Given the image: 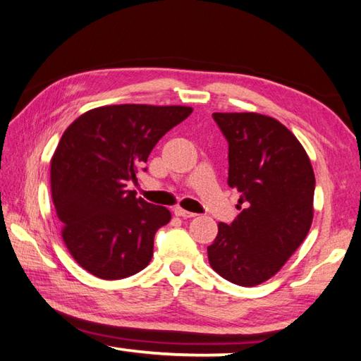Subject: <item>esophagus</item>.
<instances>
[{
    "label": "esophagus",
    "instance_id": "obj_1",
    "mask_svg": "<svg viewBox=\"0 0 361 361\" xmlns=\"http://www.w3.org/2000/svg\"><path fill=\"white\" fill-rule=\"evenodd\" d=\"M175 214L176 216H180V218H194V216H197L195 213H191V212H186V209H183V208H180V207H176L175 209Z\"/></svg>",
    "mask_w": 361,
    "mask_h": 361
}]
</instances>
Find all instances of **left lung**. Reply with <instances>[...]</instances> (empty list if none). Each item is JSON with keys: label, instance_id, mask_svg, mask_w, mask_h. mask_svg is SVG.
<instances>
[{"label": "left lung", "instance_id": "1", "mask_svg": "<svg viewBox=\"0 0 361 361\" xmlns=\"http://www.w3.org/2000/svg\"><path fill=\"white\" fill-rule=\"evenodd\" d=\"M228 143V178L240 214L218 224L208 246L216 273L252 287L276 274L312 222L316 178L305 148L284 124L260 114H213Z\"/></svg>", "mask_w": 361, "mask_h": 361}]
</instances>
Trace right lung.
<instances>
[{"instance_id": "1", "label": "right lung", "mask_w": 361, "mask_h": 361, "mask_svg": "<svg viewBox=\"0 0 361 361\" xmlns=\"http://www.w3.org/2000/svg\"><path fill=\"white\" fill-rule=\"evenodd\" d=\"M191 107L121 104L90 110L64 130L51 158V199L75 262L101 279H123L153 257L154 233L172 218L128 183H137L161 137Z\"/></svg>"}]
</instances>
